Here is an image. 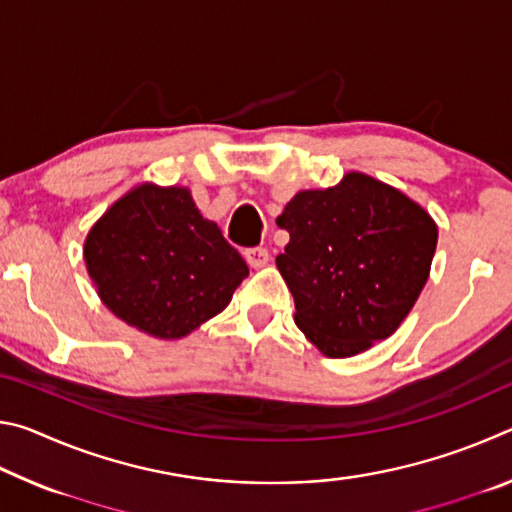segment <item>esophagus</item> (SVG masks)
I'll return each instance as SVG.
<instances>
[{
	"mask_svg": "<svg viewBox=\"0 0 512 512\" xmlns=\"http://www.w3.org/2000/svg\"><path fill=\"white\" fill-rule=\"evenodd\" d=\"M268 259H271V255H268V250L262 246L246 250V262L253 268H264L268 264Z\"/></svg>",
	"mask_w": 512,
	"mask_h": 512,
	"instance_id": "obj_1",
	"label": "esophagus"
}]
</instances>
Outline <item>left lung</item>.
Listing matches in <instances>:
<instances>
[{
    "instance_id": "left-lung-1",
    "label": "left lung",
    "mask_w": 512,
    "mask_h": 512,
    "mask_svg": "<svg viewBox=\"0 0 512 512\" xmlns=\"http://www.w3.org/2000/svg\"><path fill=\"white\" fill-rule=\"evenodd\" d=\"M277 225L289 232L277 271L296 302L293 320L332 359L395 334L429 280L438 225L400 189L361 171L302 189Z\"/></svg>"
}]
</instances>
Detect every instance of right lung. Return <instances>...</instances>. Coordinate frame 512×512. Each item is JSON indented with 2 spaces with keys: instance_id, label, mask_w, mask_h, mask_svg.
Here are the masks:
<instances>
[{
  "instance_id": "1",
  "label": "right lung",
  "mask_w": 512,
  "mask_h": 512,
  "mask_svg": "<svg viewBox=\"0 0 512 512\" xmlns=\"http://www.w3.org/2000/svg\"><path fill=\"white\" fill-rule=\"evenodd\" d=\"M83 259L103 305L162 341L221 314L248 275L244 257L178 185L128 189L90 228Z\"/></svg>"
}]
</instances>
